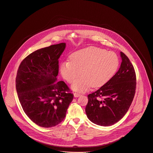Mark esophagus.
<instances>
[{
	"instance_id": "esophagus-1",
	"label": "esophagus",
	"mask_w": 153,
	"mask_h": 153,
	"mask_svg": "<svg viewBox=\"0 0 153 153\" xmlns=\"http://www.w3.org/2000/svg\"><path fill=\"white\" fill-rule=\"evenodd\" d=\"M80 94H79V93H74V97L75 98H78V97H79V96H80Z\"/></svg>"
}]
</instances>
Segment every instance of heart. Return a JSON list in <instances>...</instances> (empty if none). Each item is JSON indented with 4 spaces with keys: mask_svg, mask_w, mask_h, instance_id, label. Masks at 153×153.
Here are the masks:
<instances>
[{
    "mask_svg": "<svg viewBox=\"0 0 153 153\" xmlns=\"http://www.w3.org/2000/svg\"><path fill=\"white\" fill-rule=\"evenodd\" d=\"M70 61L61 63L60 71L63 78L73 84L79 77H82L72 87L77 92L84 93L91 87L99 88L112 79L118 71L120 60L114 52L96 47H89L74 52L69 56Z\"/></svg>",
    "mask_w": 153,
    "mask_h": 153,
    "instance_id": "1",
    "label": "heart"
}]
</instances>
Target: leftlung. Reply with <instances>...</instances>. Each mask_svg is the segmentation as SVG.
<instances>
[{"label":"left lung","instance_id":"8db88e82","mask_svg":"<svg viewBox=\"0 0 153 153\" xmlns=\"http://www.w3.org/2000/svg\"><path fill=\"white\" fill-rule=\"evenodd\" d=\"M119 70L107 84L88 95L85 107L88 118L102 126L113 125L126 114L133 101L136 88V75L128 57L120 52Z\"/></svg>","mask_w":153,"mask_h":153}]
</instances>
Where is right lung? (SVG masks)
Returning a JSON list of instances; mask_svg holds the SVG:
<instances>
[{
  "label": "right lung",
  "mask_w": 153,
  "mask_h": 153,
  "mask_svg": "<svg viewBox=\"0 0 153 153\" xmlns=\"http://www.w3.org/2000/svg\"><path fill=\"white\" fill-rule=\"evenodd\" d=\"M65 43L36 50L21 63L16 88L24 112L33 123L51 128L65 118L74 95L63 81H57L59 59Z\"/></svg>",
  "instance_id": "1"
}]
</instances>
